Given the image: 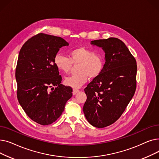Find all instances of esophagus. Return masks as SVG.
Returning a JSON list of instances; mask_svg holds the SVG:
<instances>
[{"label": "esophagus", "mask_w": 159, "mask_h": 159, "mask_svg": "<svg viewBox=\"0 0 159 159\" xmlns=\"http://www.w3.org/2000/svg\"><path fill=\"white\" fill-rule=\"evenodd\" d=\"M79 91V89H73V95H75L76 93H77Z\"/></svg>", "instance_id": "esophagus-1"}]
</instances>
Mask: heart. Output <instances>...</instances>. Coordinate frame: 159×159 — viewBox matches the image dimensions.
Segmentation results:
<instances>
[{
	"label": "heart",
	"mask_w": 159,
	"mask_h": 159,
	"mask_svg": "<svg viewBox=\"0 0 159 159\" xmlns=\"http://www.w3.org/2000/svg\"><path fill=\"white\" fill-rule=\"evenodd\" d=\"M56 68L64 73H68L73 64H77V74L66 77L65 84L73 88H79L86 83L88 77L95 78L101 73L104 66V58L102 54L94 52L86 47H79L70 52V58L62 53L54 57Z\"/></svg>",
	"instance_id": "1"
}]
</instances>
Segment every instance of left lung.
Returning <instances> with one entry per match:
<instances>
[{"mask_svg": "<svg viewBox=\"0 0 159 159\" xmlns=\"http://www.w3.org/2000/svg\"><path fill=\"white\" fill-rule=\"evenodd\" d=\"M91 44L105 52L101 73L84 89L83 111L92 126L102 128L117 120L135 94L137 62L127 46L117 38L95 40Z\"/></svg>", "mask_w": 159, "mask_h": 159, "instance_id": "1", "label": "left lung"}]
</instances>
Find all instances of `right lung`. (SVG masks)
<instances>
[{"label":"right lung","instance_id":"add662e5","mask_svg":"<svg viewBox=\"0 0 159 159\" xmlns=\"http://www.w3.org/2000/svg\"><path fill=\"white\" fill-rule=\"evenodd\" d=\"M68 45L61 37L39 33L20 50L15 70L18 101L29 117L43 126L57 120L72 97V88L61 84V75L54 64L59 49Z\"/></svg>","mask_w":159,"mask_h":159}]
</instances>
